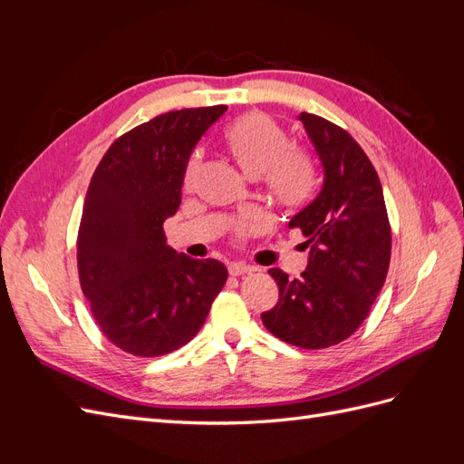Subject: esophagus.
Returning <instances> with one entry per match:
<instances>
[{"instance_id": "esophagus-1", "label": "esophagus", "mask_w": 464, "mask_h": 464, "mask_svg": "<svg viewBox=\"0 0 464 464\" xmlns=\"http://www.w3.org/2000/svg\"><path fill=\"white\" fill-rule=\"evenodd\" d=\"M254 271H256L254 266L244 265V263H232V265L228 266V273H230L232 276H244V275H251Z\"/></svg>"}]
</instances>
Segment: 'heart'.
<instances>
[{
    "instance_id": "obj_1",
    "label": "heart",
    "mask_w": 464,
    "mask_h": 464,
    "mask_svg": "<svg viewBox=\"0 0 464 464\" xmlns=\"http://www.w3.org/2000/svg\"><path fill=\"white\" fill-rule=\"evenodd\" d=\"M232 159L249 178H263L271 201L286 210L304 208L315 198L319 186L317 164L305 149L292 147L288 131L263 111L237 118L227 130ZM198 172L191 160L188 179Z\"/></svg>"
}]
</instances>
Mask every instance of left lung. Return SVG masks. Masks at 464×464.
<instances>
[{"mask_svg":"<svg viewBox=\"0 0 464 464\" xmlns=\"http://www.w3.org/2000/svg\"><path fill=\"white\" fill-rule=\"evenodd\" d=\"M319 154L323 189L288 227L300 228L310 261L300 278L269 275L278 302L263 325L288 344L319 350L346 341L368 317L391 261V224L382 181L368 154L339 125L302 111Z\"/></svg>","mask_w":464,"mask_h":464,"instance_id":"obj_1","label":"left lung"}]
</instances>
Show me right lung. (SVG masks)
Returning <instances> with one entry per match:
<instances>
[{"label":"right lung","instance_id":"obj_1","mask_svg":"<svg viewBox=\"0 0 464 464\" xmlns=\"http://www.w3.org/2000/svg\"><path fill=\"white\" fill-rule=\"evenodd\" d=\"M228 106L166 111L118 137L98 162L77 236L81 290L106 339L139 358L170 354L199 333L228 271L166 246L188 160Z\"/></svg>","mask_w":464,"mask_h":464}]
</instances>
